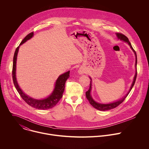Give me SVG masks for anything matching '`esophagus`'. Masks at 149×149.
Here are the masks:
<instances>
[{
    "label": "esophagus",
    "mask_w": 149,
    "mask_h": 149,
    "mask_svg": "<svg viewBox=\"0 0 149 149\" xmlns=\"http://www.w3.org/2000/svg\"><path fill=\"white\" fill-rule=\"evenodd\" d=\"M84 72V70H82V69H79V70H78V73L79 74H83Z\"/></svg>",
    "instance_id": "obj_1"
}]
</instances>
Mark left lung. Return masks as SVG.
Instances as JSON below:
<instances>
[{"instance_id":"8db88e82","label":"left lung","mask_w":149,"mask_h":149,"mask_svg":"<svg viewBox=\"0 0 149 149\" xmlns=\"http://www.w3.org/2000/svg\"><path fill=\"white\" fill-rule=\"evenodd\" d=\"M116 36L118 37V38L119 39H120V40H122L126 42H127L130 47L131 49L133 50V52L134 53V54H135V56H136V64H135V66H136V68H136V66H137V55H136V52L134 50V49L133 48L128 38L125 36L124 34H122V33H116ZM136 77H137V70L136 71V74H135V75H134V79H133V81L132 82V84L131 85V87L129 91V92H127V93L122 98H121L120 100L115 102H112V103H110V104H100V103H97L96 102H95L91 96V88H92V79L90 78L91 79V81H90V86H89V89H88V91H87L85 93L86 94V97L87 98V100L89 101V102L90 103V104L93 107L95 108V109H97V110H100V111H108V110H110V109H113L116 107H117L118 106H119L120 104H122L124 100H125V98L127 97V96L128 95V94L129 93V92H130L131 89H132L133 85H134V83H135V81H136Z\"/></svg>"}]
</instances>
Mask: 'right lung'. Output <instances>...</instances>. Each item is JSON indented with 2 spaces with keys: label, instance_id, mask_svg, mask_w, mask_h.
Masks as SVG:
<instances>
[{
  "label": "right lung",
  "instance_id": "obj_1",
  "mask_svg": "<svg viewBox=\"0 0 149 149\" xmlns=\"http://www.w3.org/2000/svg\"><path fill=\"white\" fill-rule=\"evenodd\" d=\"M33 34H34L33 32H31L29 34H27L24 37V38L22 41L19 46H18L16 49V51L14 54L13 63V70H12L13 81L15 86L16 88L19 93L20 94V96L29 105L38 109H41V110L48 109L55 107L56 104L58 102V101L60 100V99L63 97V94L65 89V82L67 80V79L70 77V71L63 74L62 75L58 77V78H57L56 82L55 87L53 92L47 98L43 99V100H36V99L32 98L29 96L27 95L26 94H25L19 87L16 79V60H17V53H18L20 45L24 43L28 40L32 38V37L33 36Z\"/></svg>",
  "mask_w": 149,
  "mask_h": 149
}]
</instances>
